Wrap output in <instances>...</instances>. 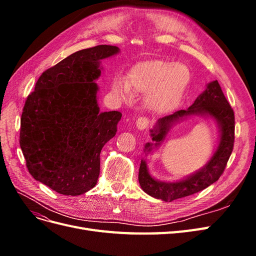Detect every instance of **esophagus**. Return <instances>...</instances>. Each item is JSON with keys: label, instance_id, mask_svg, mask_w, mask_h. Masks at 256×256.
<instances>
[{"label": "esophagus", "instance_id": "obj_1", "mask_svg": "<svg viewBox=\"0 0 256 256\" xmlns=\"http://www.w3.org/2000/svg\"><path fill=\"white\" fill-rule=\"evenodd\" d=\"M148 125H150V120L146 118H138L136 122V127L138 130H144L147 128V126Z\"/></svg>", "mask_w": 256, "mask_h": 256}]
</instances>
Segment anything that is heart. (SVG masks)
<instances>
[{
	"label": "heart",
	"instance_id": "heart-1",
	"mask_svg": "<svg viewBox=\"0 0 256 256\" xmlns=\"http://www.w3.org/2000/svg\"><path fill=\"white\" fill-rule=\"evenodd\" d=\"M190 76L189 68L182 63L170 60L142 62L131 69L130 83L124 78L116 80L114 92L125 100L132 97L131 86L143 94L147 92L146 106L154 113L166 114L173 111L180 104Z\"/></svg>",
	"mask_w": 256,
	"mask_h": 256
}]
</instances>
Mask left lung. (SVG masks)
<instances>
[{"mask_svg":"<svg viewBox=\"0 0 256 256\" xmlns=\"http://www.w3.org/2000/svg\"><path fill=\"white\" fill-rule=\"evenodd\" d=\"M191 116L212 118L216 124L219 129L216 148L203 168L176 182H164L152 177L146 160L142 159L138 170V182L142 190L154 198L172 202L194 194L218 180L226 166L234 146L235 116L216 80L206 85V90L198 95L187 110H180L156 122L154 128L150 129L152 142L145 144V154H150L154 148H159L172 127Z\"/></svg>","mask_w":256,"mask_h":256,"instance_id":"left-lung-1","label":"left lung"}]
</instances>
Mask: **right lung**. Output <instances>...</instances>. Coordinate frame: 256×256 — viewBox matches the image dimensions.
Here are the masks:
<instances>
[{
  "mask_svg": "<svg viewBox=\"0 0 256 256\" xmlns=\"http://www.w3.org/2000/svg\"><path fill=\"white\" fill-rule=\"evenodd\" d=\"M118 53L100 44L70 54L42 72L23 108L20 147L28 172L60 194L80 196L97 184L100 152L122 113L100 112L95 81L102 60Z\"/></svg>",
  "mask_w": 256,
  "mask_h": 256,
  "instance_id": "1",
  "label": "right lung"
}]
</instances>
